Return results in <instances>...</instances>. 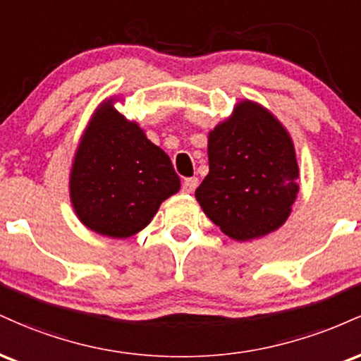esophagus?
<instances>
[{
    "label": "esophagus",
    "mask_w": 361,
    "mask_h": 361,
    "mask_svg": "<svg viewBox=\"0 0 361 361\" xmlns=\"http://www.w3.org/2000/svg\"><path fill=\"white\" fill-rule=\"evenodd\" d=\"M197 186H198L197 178H186V180L183 181V192L185 193H193Z\"/></svg>",
    "instance_id": "esophagus-1"
}]
</instances>
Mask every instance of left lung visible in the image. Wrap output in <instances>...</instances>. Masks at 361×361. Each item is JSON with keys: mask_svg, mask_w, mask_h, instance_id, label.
<instances>
[{"mask_svg": "<svg viewBox=\"0 0 361 361\" xmlns=\"http://www.w3.org/2000/svg\"><path fill=\"white\" fill-rule=\"evenodd\" d=\"M297 178L287 128L258 103L243 100L209 132V175L195 197L224 234L250 241L283 226L299 193Z\"/></svg>", "mask_w": 361, "mask_h": 361, "instance_id": "obj_1", "label": "left lung"}]
</instances>
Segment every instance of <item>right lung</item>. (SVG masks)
Here are the masks:
<instances>
[{"label": "right lung", "instance_id": "obj_1", "mask_svg": "<svg viewBox=\"0 0 361 361\" xmlns=\"http://www.w3.org/2000/svg\"><path fill=\"white\" fill-rule=\"evenodd\" d=\"M178 190L166 152L115 110L114 98L103 102L82 132L69 176L78 219L97 234L130 238Z\"/></svg>", "mask_w": 361, "mask_h": 361}]
</instances>
